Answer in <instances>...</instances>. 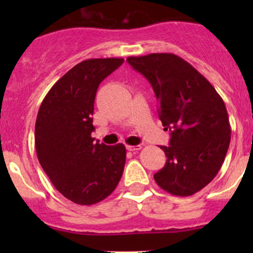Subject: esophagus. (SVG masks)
Listing matches in <instances>:
<instances>
[{
  "label": "esophagus",
  "instance_id": "obj_1",
  "mask_svg": "<svg viewBox=\"0 0 253 253\" xmlns=\"http://www.w3.org/2000/svg\"><path fill=\"white\" fill-rule=\"evenodd\" d=\"M127 149H128L129 152H138V150L142 149V145H127Z\"/></svg>",
  "mask_w": 253,
  "mask_h": 253
}]
</instances>
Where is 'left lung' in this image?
I'll use <instances>...</instances> for the list:
<instances>
[{
	"label": "left lung",
	"mask_w": 253,
	"mask_h": 253,
	"mask_svg": "<svg viewBox=\"0 0 253 253\" xmlns=\"http://www.w3.org/2000/svg\"><path fill=\"white\" fill-rule=\"evenodd\" d=\"M127 62L148 79L163 126L171 132L169 147H160L168 159L154 174L155 182L174 196L195 195L218 174L230 144L223 99L195 67L174 53L131 56Z\"/></svg>",
	"instance_id": "obj_1"
}]
</instances>
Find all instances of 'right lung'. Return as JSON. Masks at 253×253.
Masks as SVG:
<instances>
[{
  "label": "right lung",
  "mask_w": 253,
  "mask_h": 253,
  "mask_svg": "<svg viewBox=\"0 0 253 253\" xmlns=\"http://www.w3.org/2000/svg\"><path fill=\"white\" fill-rule=\"evenodd\" d=\"M124 58H90L62 76L40 105L35 122V149L40 165L67 200L90 206L105 200L121 180L124 144L94 142V100L101 82Z\"/></svg>",
  "instance_id": "obj_1"
}]
</instances>
